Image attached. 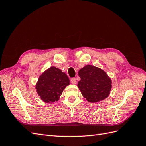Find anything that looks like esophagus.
I'll use <instances>...</instances> for the list:
<instances>
[{"mask_svg":"<svg viewBox=\"0 0 146 146\" xmlns=\"http://www.w3.org/2000/svg\"><path fill=\"white\" fill-rule=\"evenodd\" d=\"M70 82H71L72 84H76L77 83V80L76 78H72L70 79Z\"/></svg>","mask_w":146,"mask_h":146,"instance_id":"1","label":"esophagus"}]
</instances>
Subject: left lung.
<instances>
[{
  "label": "left lung",
  "mask_w": 146,
  "mask_h": 146,
  "mask_svg": "<svg viewBox=\"0 0 146 146\" xmlns=\"http://www.w3.org/2000/svg\"><path fill=\"white\" fill-rule=\"evenodd\" d=\"M78 76L81 80L77 86L87 101L98 102L110 95L112 81L104 70L88 64L79 70Z\"/></svg>",
  "instance_id": "left-lung-1"
}]
</instances>
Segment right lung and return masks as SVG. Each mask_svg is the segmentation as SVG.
I'll return each instance as SVG.
<instances>
[{
	"mask_svg": "<svg viewBox=\"0 0 146 146\" xmlns=\"http://www.w3.org/2000/svg\"><path fill=\"white\" fill-rule=\"evenodd\" d=\"M70 80L64 72L55 66L46 69L36 84V92L41 99L46 103L58 101Z\"/></svg>",
	"mask_w": 146,
	"mask_h": 146,
	"instance_id": "right-lung-1",
	"label": "right lung"
}]
</instances>
